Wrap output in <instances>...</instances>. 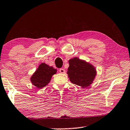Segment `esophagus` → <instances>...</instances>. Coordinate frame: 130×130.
<instances>
[{
    "instance_id": "1",
    "label": "esophagus",
    "mask_w": 130,
    "mask_h": 130,
    "mask_svg": "<svg viewBox=\"0 0 130 130\" xmlns=\"http://www.w3.org/2000/svg\"><path fill=\"white\" fill-rule=\"evenodd\" d=\"M59 72L61 73H65V70L64 69H60Z\"/></svg>"
}]
</instances>
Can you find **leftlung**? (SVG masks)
<instances>
[{
	"mask_svg": "<svg viewBox=\"0 0 130 130\" xmlns=\"http://www.w3.org/2000/svg\"><path fill=\"white\" fill-rule=\"evenodd\" d=\"M69 63L67 74L71 82L83 88L89 86L96 76L95 68L77 57L70 59Z\"/></svg>",
	"mask_w": 130,
	"mask_h": 130,
	"instance_id": "obj_1",
	"label": "left lung"
}]
</instances>
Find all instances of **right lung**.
I'll return each mask as SVG.
<instances>
[{"mask_svg":"<svg viewBox=\"0 0 130 130\" xmlns=\"http://www.w3.org/2000/svg\"><path fill=\"white\" fill-rule=\"evenodd\" d=\"M56 72L57 70L53 67L49 66L45 63H42L32 76L31 81L38 88H42L48 84L52 76L56 74Z\"/></svg>","mask_w":130,"mask_h":130,"instance_id":"1","label":"right lung"}]
</instances>
